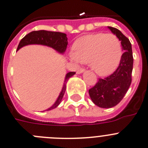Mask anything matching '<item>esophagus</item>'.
Listing matches in <instances>:
<instances>
[{
  "mask_svg": "<svg viewBox=\"0 0 148 148\" xmlns=\"http://www.w3.org/2000/svg\"><path fill=\"white\" fill-rule=\"evenodd\" d=\"M84 71H85V69H80L77 70V73L78 74H82V73H83Z\"/></svg>",
  "mask_w": 148,
  "mask_h": 148,
  "instance_id": "obj_1",
  "label": "esophagus"
}]
</instances>
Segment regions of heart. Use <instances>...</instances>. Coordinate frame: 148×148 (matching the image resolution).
Here are the masks:
<instances>
[{
  "label": "heart",
  "instance_id": "heart-1",
  "mask_svg": "<svg viewBox=\"0 0 148 148\" xmlns=\"http://www.w3.org/2000/svg\"><path fill=\"white\" fill-rule=\"evenodd\" d=\"M73 49L69 52L71 61L76 64L89 63L99 76L112 74L119 65L123 54L121 41L112 34L84 36L75 41Z\"/></svg>",
  "mask_w": 148,
  "mask_h": 148
}]
</instances>
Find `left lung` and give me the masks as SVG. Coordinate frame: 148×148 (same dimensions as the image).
Returning <instances> with one entry per match:
<instances>
[{
  "label": "left lung",
  "instance_id": "1",
  "mask_svg": "<svg viewBox=\"0 0 148 148\" xmlns=\"http://www.w3.org/2000/svg\"><path fill=\"white\" fill-rule=\"evenodd\" d=\"M121 42L123 54L117 70L109 77L99 79L93 88L89 90L91 100L101 108H111L121 101L132 83L133 54L132 44L118 29L109 27Z\"/></svg>",
  "mask_w": 148,
  "mask_h": 148
}]
</instances>
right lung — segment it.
Returning a JSON list of instances; mask_svg holds the SVG:
<instances>
[{"instance_id": "right-lung-1", "label": "right lung", "mask_w": 148, "mask_h": 148, "mask_svg": "<svg viewBox=\"0 0 148 148\" xmlns=\"http://www.w3.org/2000/svg\"><path fill=\"white\" fill-rule=\"evenodd\" d=\"M31 45H39L49 47L55 49L58 53L63 55L65 51H66V47H67L68 38L66 37V34H63V33L52 32V31H47V30L33 31V32L29 33L20 41L16 51L21 49L23 47ZM75 74V72H69L66 74L63 88H62V90L57 100L55 101V103L49 108L47 109L45 111H49V110H53L60 104L62 99H63L65 91H66V82L70 77L74 76Z\"/></svg>"}]
</instances>
